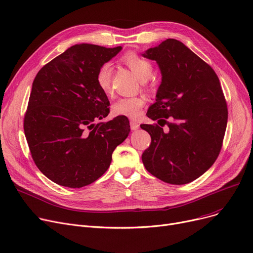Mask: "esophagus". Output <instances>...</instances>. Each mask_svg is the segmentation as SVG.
Here are the masks:
<instances>
[{
  "instance_id": "34e87169",
  "label": "esophagus",
  "mask_w": 253,
  "mask_h": 253,
  "mask_svg": "<svg viewBox=\"0 0 253 253\" xmlns=\"http://www.w3.org/2000/svg\"><path fill=\"white\" fill-rule=\"evenodd\" d=\"M130 126H131V129L132 130H136L139 128V124L137 121H135V120H131L130 121Z\"/></svg>"
}]
</instances>
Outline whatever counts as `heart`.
Masks as SVG:
<instances>
[{
	"mask_svg": "<svg viewBox=\"0 0 253 253\" xmlns=\"http://www.w3.org/2000/svg\"><path fill=\"white\" fill-rule=\"evenodd\" d=\"M121 62L135 74V76L144 81L151 77L153 73V64L150 60L145 59L138 55L133 51H128L121 56ZM112 76L113 68L110 62L102 63L96 72L95 81L98 88L109 95L112 90ZM143 86L147 88V84L143 83ZM145 103L142 96H130L118 99L112 106V111L115 116H125L131 119H135L139 116L141 109Z\"/></svg>",
	"mask_w": 253,
	"mask_h": 253,
	"instance_id": "1",
	"label": "heart"
}]
</instances>
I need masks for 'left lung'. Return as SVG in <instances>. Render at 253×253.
<instances>
[{
    "mask_svg": "<svg viewBox=\"0 0 253 253\" xmlns=\"http://www.w3.org/2000/svg\"><path fill=\"white\" fill-rule=\"evenodd\" d=\"M156 60L162 82L147 116L158 124H142L151 145L141 156L151 174L171 184L189 183L217 159L228 123V108L211 66L187 46L167 39L145 51ZM169 118V120L167 119Z\"/></svg>",
    "mask_w": 253,
    "mask_h": 253,
    "instance_id": "left-lung-1",
    "label": "left lung"
}]
</instances>
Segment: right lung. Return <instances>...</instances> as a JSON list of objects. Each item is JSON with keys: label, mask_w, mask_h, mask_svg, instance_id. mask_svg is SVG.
I'll return each instance as SVG.
<instances>
[{"label": "right lung", "mask_w": 253, "mask_h": 253, "mask_svg": "<svg viewBox=\"0 0 253 253\" xmlns=\"http://www.w3.org/2000/svg\"><path fill=\"white\" fill-rule=\"evenodd\" d=\"M122 47L75 45L37 74L23 120L33 160L50 180L82 188L108 170L112 154L130 132L127 117L96 123L110 114L98 88L99 66Z\"/></svg>", "instance_id": "right-lung-1"}]
</instances>
